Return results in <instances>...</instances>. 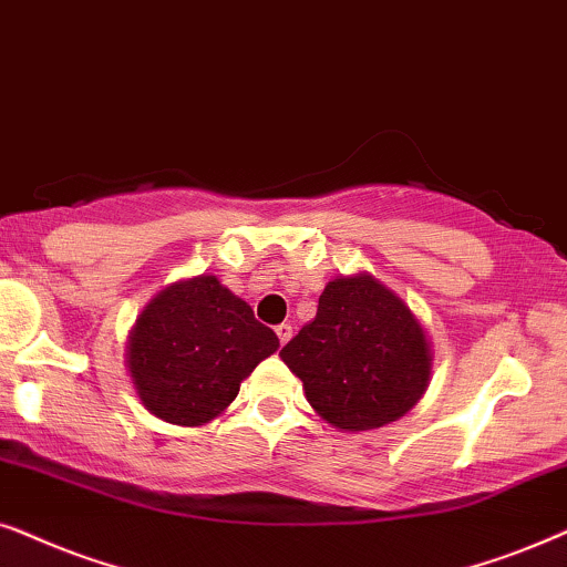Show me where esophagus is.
Returning a JSON list of instances; mask_svg holds the SVG:
<instances>
[{"instance_id":"obj_1","label":"esophagus","mask_w":567,"mask_h":567,"mask_svg":"<svg viewBox=\"0 0 567 567\" xmlns=\"http://www.w3.org/2000/svg\"><path fill=\"white\" fill-rule=\"evenodd\" d=\"M275 331H277L279 342H282V344H288L290 339H292V323H279V327H277Z\"/></svg>"}]
</instances>
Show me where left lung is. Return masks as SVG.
<instances>
[{"mask_svg":"<svg viewBox=\"0 0 567 567\" xmlns=\"http://www.w3.org/2000/svg\"><path fill=\"white\" fill-rule=\"evenodd\" d=\"M308 404L342 433L404 417L427 391L433 342L402 296L371 271L323 288L316 319L279 352Z\"/></svg>","mask_w":567,"mask_h":567,"instance_id":"8db88e82","label":"left lung"}]
</instances>
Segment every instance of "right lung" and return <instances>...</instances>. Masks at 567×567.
<instances>
[{
	"instance_id": "right-lung-1",
	"label": "right lung",
	"mask_w": 567,
	"mask_h": 567,
	"mask_svg": "<svg viewBox=\"0 0 567 567\" xmlns=\"http://www.w3.org/2000/svg\"><path fill=\"white\" fill-rule=\"evenodd\" d=\"M279 339L215 275L165 285L142 308L126 342V371L157 420L199 427L220 417L240 383Z\"/></svg>"
}]
</instances>
